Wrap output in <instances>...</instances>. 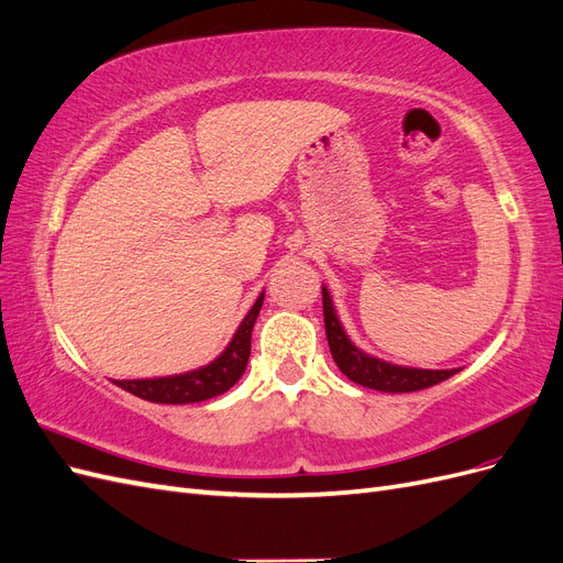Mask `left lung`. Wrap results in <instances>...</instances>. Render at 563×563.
Returning a JSON list of instances; mask_svg holds the SVG:
<instances>
[{
    "instance_id": "8db88e82",
    "label": "left lung",
    "mask_w": 563,
    "mask_h": 563,
    "mask_svg": "<svg viewBox=\"0 0 563 563\" xmlns=\"http://www.w3.org/2000/svg\"><path fill=\"white\" fill-rule=\"evenodd\" d=\"M321 300H323V327H327L329 347L333 354V362L345 376L362 385L378 391H416L432 387L441 380L451 378L457 368L451 371H432V368H411V366H397L378 360V356L366 354L362 347H356L350 335L345 333L343 323H340L333 300L327 286H321Z\"/></svg>"
}]
</instances>
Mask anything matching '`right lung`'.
<instances>
[{
  "label": "right lung",
  "instance_id": "obj_1",
  "mask_svg": "<svg viewBox=\"0 0 563 563\" xmlns=\"http://www.w3.org/2000/svg\"><path fill=\"white\" fill-rule=\"evenodd\" d=\"M265 294L253 302L249 314L242 319L240 329L232 335L230 345L220 352L216 360L207 366L178 373V376L164 378H143V380H114L117 387H122L131 395L155 404H192L223 395L236 380L244 376L246 362L251 354V331L263 308Z\"/></svg>",
  "mask_w": 563,
  "mask_h": 563
}]
</instances>
